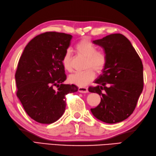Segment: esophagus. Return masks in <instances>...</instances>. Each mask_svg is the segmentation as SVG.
Here are the masks:
<instances>
[{
    "label": "esophagus",
    "instance_id": "obj_1",
    "mask_svg": "<svg viewBox=\"0 0 156 156\" xmlns=\"http://www.w3.org/2000/svg\"><path fill=\"white\" fill-rule=\"evenodd\" d=\"M78 91L80 92V93H87L88 90L87 87H79L78 88Z\"/></svg>",
    "mask_w": 156,
    "mask_h": 156
}]
</instances>
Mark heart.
<instances>
[{
	"label": "heart",
	"instance_id": "b5f03b06",
	"mask_svg": "<svg viewBox=\"0 0 156 156\" xmlns=\"http://www.w3.org/2000/svg\"><path fill=\"white\" fill-rule=\"evenodd\" d=\"M75 48L79 54L87 58V68H93L98 73H101L104 69L107 63L106 54L101 51H97L96 46L90 39L87 37L83 38L76 44ZM62 64L66 71L69 72L72 71L71 53L70 50L66 51L63 55ZM91 68L87 69L84 71L75 72L71 75L69 77V82L77 86H85L93 80L96 75L94 69Z\"/></svg>",
	"mask_w": 156,
	"mask_h": 156
}]
</instances>
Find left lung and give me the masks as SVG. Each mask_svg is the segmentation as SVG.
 <instances>
[{"instance_id": "left-lung-1", "label": "left lung", "mask_w": 156, "mask_h": 156, "mask_svg": "<svg viewBox=\"0 0 156 156\" xmlns=\"http://www.w3.org/2000/svg\"><path fill=\"white\" fill-rule=\"evenodd\" d=\"M107 57L102 73L89 91L101 96L100 104L91 108L98 120L108 124L120 122L133 112L144 88V66L131 43L120 34L93 41Z\"/></svg>"}]
</instances>
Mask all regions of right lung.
<instances>
[{"mask_svg": "<svg viewBox=\"0 0 156 156\" xmlns=\"http://www.w3.org/2000/svg\"><path fill=\"white\" fill-rule=\"evenodd\" d=\"M73 36L58 32L38 35L25 46L15 73L17 96L26 113L35 121L51 124L58 120L66 107L65 96L77 91L64 84L66 76L63 55Z\"/></svg>", "mask_w": 156, "mask_h": 156, "instance_id": "obj_1", "label": "right lung"}]
</instances>
